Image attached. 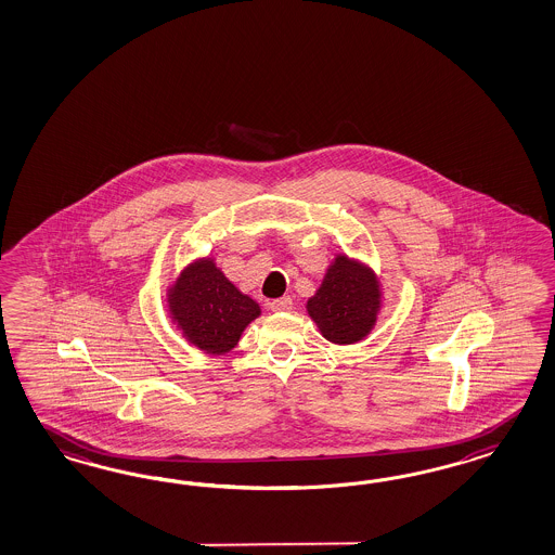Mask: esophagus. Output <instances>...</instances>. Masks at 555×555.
I'll use <instances>...</instances> for the list:
<instances>
[{"instance_id": "34e87169", "label": "esophagus", "mask_w": 555, "mask_h": 555, "mask_svg": "<svg viewBox=\"0 0 555 555\" xmlns=\"http://www.w3.org/2000/svg\"><path fill=\"white\" fill-rule=\"evenodd\" d=\"M269 307L272 311H288L293 307V299L291 297H281V299L270 301Z\"/></svg>"}]
</instances>
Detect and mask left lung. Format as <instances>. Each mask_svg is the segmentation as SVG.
Wrapping results in <instances>:
<instances>
[{
	"label": "left lung",
	"mask_w": 555,
	"mask_h": 555,
	"mask_svg": "<svg viewBox=\"0 0 555 555\" xmlns=\"http://www.w3.org/2000/svg\"><path fill=\"white\" fill-rule=\"evenodd\" d=\"M380 305V283L372 269L346 254H337L320 288L307 301V313L325 339L348 346L369 336Z\"/></svg>",
	"instance_id": "obj_1"
}]
</instances>
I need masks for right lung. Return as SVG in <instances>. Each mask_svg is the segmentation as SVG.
Here are the masks:
<instances>
[{
    "label": "right lung",
    "mask_w": 555,
    "mask_h": 555,
    "mask_svg": "<svg viewBox=\"0 0 555 555\" xmlns=\"http://www.w3.org/2000/svg\"><path fill=\"white\" fill-rule=\"evenodd\" d=\"M167 297L168 313L186 341L214 356L234 350L242 332L260 315V305L244 295L214 258L191 262Z\"/></svg>",
    "instance_id": "right-lung-1"
}]
</instances>
